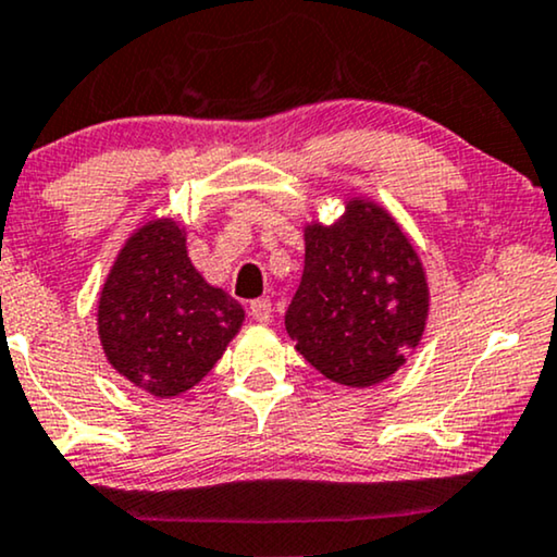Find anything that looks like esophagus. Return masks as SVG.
<instances>
[{
    "label": "esophagus",
    "instance_id": "esophagus-1",
    "mask_svg": "<svg viewBox=\"0 0 557 557\" xmlns=\"http://www.w3.org/2000/svg\"><path fill=\"white\" fill-rule=\"evenodd\" d=\"M249 313L251 319L259 321V323H267L272 319V302L267 298H259V300H251L249 302Z\"/></svg>",
    "mask_w": 557,
    "mask_h": 557
}]
</instances>
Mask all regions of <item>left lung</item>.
Segmentation results:
<instances>
[{"instance_id":"obj_1","label":"left lung","mask_w":557,"mask_h":557,"mask_svg":"<svg viewBox=\"0 0 557 557\" xmlns=\"http://www.w3.org/2000/svg\"><path fill=\"white\" fill-rule=\"evenodd\" d=\"M426 311L417 251L375 202L351 200L334 226L306 228V267L285 329L321 375L351 388L393 375L419 344Z\"/></svg>"}]
</instances>
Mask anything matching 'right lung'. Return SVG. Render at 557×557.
Returning a JSON list of instances; mask_svg holds the SVG:
<instances>
[{
  "instance_id": "right-lung-1",
  "label": "right lung",
  "mask_w": 557,
  "mask_h": 557,
  "mask_svg": "<svg viewBox=\"0 0 557 557\" xmlns=\"http://www.w3.org/2000/svg\"><path fill=\"white\" fill-rule=\"evenodd\" d=\"M97 315L112 368L138 388L172 398L213 370L244 308L200 277L177 223L153 221L123 246Z\"/></svg>"
}]
</instances>
